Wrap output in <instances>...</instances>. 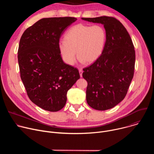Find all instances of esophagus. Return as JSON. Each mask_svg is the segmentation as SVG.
<instances>
[{"label": "esophagus", "mask_w": 154, "mask_h": 154, "mask_svg": "<svg viewBox=\"0 0 154 154\" xmlns=\"http://www.w3.org/2000/svg\"><path fill=\"white\" fill-rule=\"evenodd\" d=\"M82 73H83V71H82L81 69H79V74H80V77H82Z\"/></svg>", "instance_id": "esophagus-1"}]
</instances>
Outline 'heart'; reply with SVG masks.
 <instances>
[{"instance_id": "obj_1", "label": "heart", "mask_w": 154, "mask_h": 154, "mask_svg": "<svg viewBox=\"0 0 154 154\" xmlns=\"http://www.w3.org/2000/svg\"><path fill=\"white\" fill-rule=\"evenodd\" d=\"M106 32L99 25L93 26L79 24L65 34L64 40L60 41L58 48L66 63L72 65L76 59L90 64L101 55L106 41Z\"/></svg>"}]
</instances>
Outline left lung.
<instances>
[{"mask_svg":"<svg viewBox=\"0 0 154 154\" xmlns=\"http://www.w3.org/2000/svg\"><path fill=\"white\" fill-rule=\"evenodd\" d=\"M83 20L100 23L106 32V41L100 57L83 69L87 81L86 101L97 110L113 108L125 97L134 77L135 51L126 29L113 17H82Z\"/></svg>","mask_w":154,"mask_h":154,"instance_id":"1","label":"left lung"}]
</instances>
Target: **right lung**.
<instances>
[{
    "instance_id": "right-lung-1",
    "label": "right lung",
    "mask_w": 154,
    "mask_h": 154,
    "mask_svg": "<svg viewBox=\"0 0 154 154\" xmlns=\"http://www.w3.org/2000/svg\"><path fill=\"white\" fill-rule=\"evenodd\" d=\"M76 20L42 18L27 29L19 41L21 80L30 100L47 111L58 112L64 106L68 91L80 78L77 68L63 62L58 48L61 36Z\"/></svg>"
}]
</instances>
